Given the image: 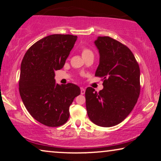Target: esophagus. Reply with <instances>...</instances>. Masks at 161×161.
<instances>
[{"label":"esophagus","instance_id":"34e87169","mask_svg":"<svg viewBox=\"0 0 161 161\" xmlns=\"http://www.w3.org/2000/svg\"><path fill=\"white\" fill-rule=\"evenodd\" d=\"M85 92H86V89H84V88L81 87L80 88V94H85Z\"/></svg>","mask_w":161,"mask_h":161}]
</instances>
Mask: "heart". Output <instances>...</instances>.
I'll return each instance as SVG.
<instances>
[{
    "mask_svg": "<svg viewBox=\"0 0 161 161\" xmlns=\"http://www.w3.org/2000/svg\"><path fill=\"white\" fill-rule=\"evenodd\" d=\"M89 55H93V53H92V50L86 47L83 48V49L82 50V56L83 58L87 56H89Z\"/></svg>",
    "mask_w": 161,
    "mask_h": 161,
    "instance_id": "1",
    "label": "heart"
}]
</instances>
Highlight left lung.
I'll use <instances>...</instances> for the list:
<instances>
[{"instance_id": "obj_1", "label": "left lung", "mask_w": 161, "mask_h": 161, "mask_svg": "<svg viewBox=\"0 0 161 161\" xmlns=\"http://www.w3.org/2000/svg\"><path fill=\"white\" fill-rule=\"evenodd\" d=\"M100 53L95 76L103 78L99 92L88 87L86 106L90 120L100 127L122 122L133 109L140 94V69L131 50L109 36L94 41Z\"/></svg>"}]
</instances>
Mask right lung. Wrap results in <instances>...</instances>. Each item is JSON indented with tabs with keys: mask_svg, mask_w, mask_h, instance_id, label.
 I'll return each instance as SVG.
<instances>
[{
	"mask_svg": "<svg viewBox=\"0 0 161 161\" xmlns=\"http://www.w3.org/2000/svg\"><path fill=\"white\" fill-rule=\"evenodd\" d=\"M77 36L53 34L34 43L25 53L20 67L19 91L27 111L48 127L67 122L69 106L80 89L73 83L58 85L55 71L61 69L74 47Z\"/></svg>",
	"mask_w": 161,
	"mask_h": 161,
	"instance_id": "add662e5",
	"label": "right lung"
}]
</instances>
